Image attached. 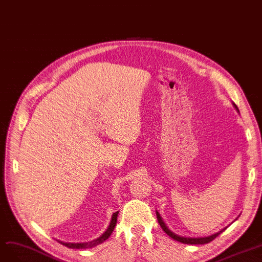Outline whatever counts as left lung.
I'll list each match as a JSON object with an SVG mask.
<instances>
[{
  "mask_svg": "<svg viewBox=\"0 0 262 262\" xmlns=\"http://www.w3.org/2000/svg\"><path fill=\"white\" fill-rule=\"evenodd\" d=\"M233 106H235V108L238 110V107L233 104ZM239 112V110H238ZM156 215H157V220H158V223H159V225L161 226V228L163 229V231L167 233L168 236H170L172 239H174V240H176V241H178V242H182V243H185V244H206V243H209V242H211L213 239H215L220 233H221L223 230H221V231H219V232H216V233H214V235H211V236H209V237H202V238H188V237H182V236H178V235H176V233H174V232H172L167 226H166V224H164V222L162 221V219H161V216H160V214L158 213V211H156Z\"/></svg>",
  "mask_w": 262,
  "mask_h": 262,
  "instance_id": "obj_1",
  "label": "left lung"
}]
</instances>
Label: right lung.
Segmentation results:
<instances>
[{
  "label": "right lung",
  "instance_id": "1",
  "mask_svg": "<svg viewBox=\"0 0 262 262\" xmlns=\"http://www.w3.org/2000/svg\"><path fill=\"white\" fill-rule=\"evenodd\" d=\"M118 213H119V211H117V212H115V213L113 214V217H112V221H110L109 227L107 228V230L103 233V235H102L100 238L95 239V240H93V241H91V242H86V243H63V242H61V243H62L63 245H66V246H68V247H70V249H89V247L91 249V247H93V246H95V245H98V244L104 242L105 240H107V239L109 238V236L112 235L114 229H115V226H116V224H117Z\"/></svg>",
  "mask_w": 262,
  "mask_h": 262
}]
</instances>
